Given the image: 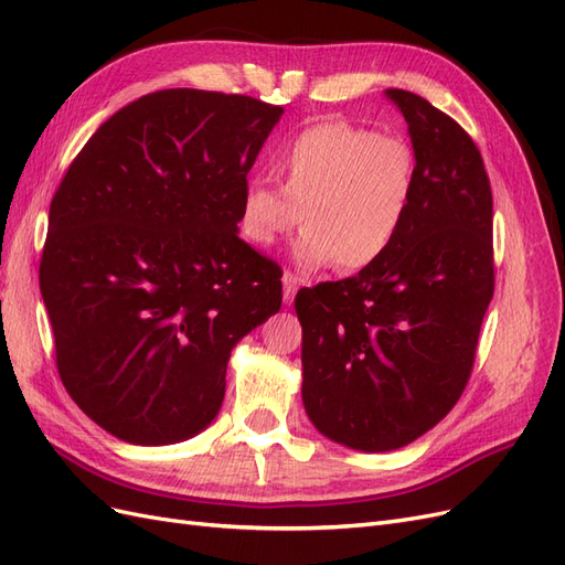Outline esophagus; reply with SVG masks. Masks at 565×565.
I'll use <instances>...</instances> for the list:
<instances>
[{
  "instance_id": "34e87169",
  "label": "esophagus",
  "mask_w": 565,
  "mask_h": 565,
  "mask_svg": "<svg viewBox=\"0 0 565 565\" xmlns=\"http://www.w3.org/2000/svg\"><path fill=\"white\" fill-rule=\"evenodd\" d=\"M299 285H301V278L297 276V273L285 270V276H282V299H285V303H292L295 301V295H297Z\"/></svg>"
}]
</instances>
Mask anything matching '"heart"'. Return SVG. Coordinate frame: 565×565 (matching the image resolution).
<instances>
[{
	"label": "heart",
	"instance_id": "heart-1",
	"mask_svg": "<svg viewBox=\"0 0 565 565\" xmlns=\"http://www.w3.org/2000/svg\"><path fill=\"white\" fill-rule=\"evenodd\" d=\"M280 183L249 181L237 226L268 249L299 224L295 256L303 266L363 270L396 243L413 204L415 152L398 136L349 122L303 129L273 164Z\"/></svg>",
	"mask_w": 565,
	"mask_h": 565
}]
</instances>
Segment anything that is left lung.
I'll use <instances>...</instances> for the list:
<instances>
[{
	"label": "left lung",
	"instance_id": "1",
	"mask_svg": "<svg viewBox=\"0 0 565 565\" xmlns=\"http://www.w3.org/2000/svg\"><path fill=\"white\" fill-rule=\"evenodd\" d=\"M386 98L415 148L405 224L377 264L295 299L306 415L322 436L363 452L403 448L450 413L494 292L481 150L426 98L403 89Z\"/></svg>",
	"mask_w": 565,
	"mask_h": 565
}]
</instances>
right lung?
Wrapping results in <instances>:
<instances>
[{"instance_id": "obj_1", "label": "right lung", "mask_w": 565, "mask_h": 565, "mask_svg": "<svg viewBox=\"0 0 565 565\" xmlns=\"http://www.w3.org/2000/svg\"><path fill=\"white\" fill-rule=\"evenodd\" d=\"M280 106L162 89L117 110L51 200L40 289L71 398L100 429L167 446L216 417L233 347L280 311L282 270L237 237Z\"/></svg>"}]
</instances>
